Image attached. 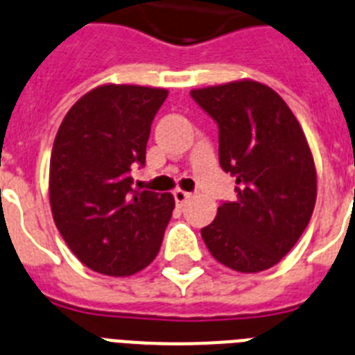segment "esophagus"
Segmentation results:
<instances>
[{
    "instance_id": "obj_1",
    "label": "esophagus",
    "mask_w": 355,
    "mask_h": 355,
    "mask_svg": "<svg viewBox=\"0 0 355 355\" xmlns=\"http://www.w3.org/2000/svg\"><path fill=\"white\" fill-rule=\"evenodd\" d=\"M173 196H175V202H177V205H184L187 200H189V198H191V193L182 191V189H175V191H173Z\"/></svg>"
}]
</instances>
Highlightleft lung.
<instances>
[{
    "label": "left lung",
    "instance_id": "left-lung-1",
    "mask_svg": "<svg viewBox=\"0 0 355 355\" xmlns=\"http://www.w3.org/2000/svg\"><path fill=\"white\" fill-rule=\"evenodd\" d=\"M218 124V157L236 178V200L222 202L202 229L214 260L238 272L270 269L300 240L315 204V168L305 133L285 101L256 81L193 90Z\"/></svg>",
    "mask_w": 355,
    "mask_h": 355
}]
</instances>
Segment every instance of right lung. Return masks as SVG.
<instances>
[{
	"label": "right lung",
	"mask_w": 355,
	"mask_h": 355,
	"mask_svg": "<svg viewBox=\"0 0 355 355\" xmlns=\"http://www.w3.org/2000/svg\"><path fill=\"white\" fill-rule=\"evenodd\" d=\"M168 90L104 85L62 119L50 159L53 222L70 251L95 272L130 276L159 254L175 200L133 189L146 164L151 122Z\"/></svg>",
	"instance_id": "add662e5"
}]
</instances>
